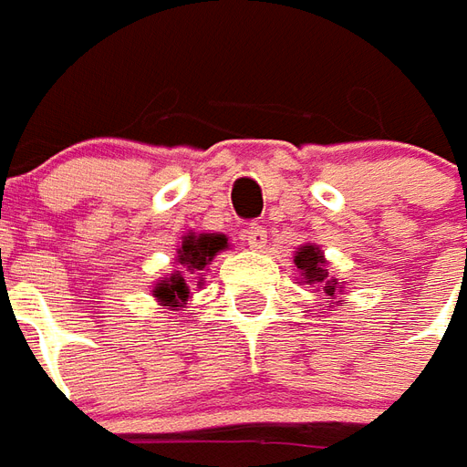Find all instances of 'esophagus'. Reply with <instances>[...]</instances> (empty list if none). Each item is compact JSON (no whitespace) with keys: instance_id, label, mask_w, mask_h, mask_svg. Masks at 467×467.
Segmentation results:
<instances>
[{"instance_id":"34e87169","label":"esophagus","mask_w":467,"mask_h":467,"mask_svg":"<svg viewBox=\"0 0 467 467\" xmlns=\"http://www.w3.org/2000/svg\"><path fill=\"white\" fill-rule=\"evenodd\" d=\"M244 240H247V244H250L253 250H263L265 243H267V230H265L263 224H250V227L244 230Z\"/></svg>"}]
</instances>
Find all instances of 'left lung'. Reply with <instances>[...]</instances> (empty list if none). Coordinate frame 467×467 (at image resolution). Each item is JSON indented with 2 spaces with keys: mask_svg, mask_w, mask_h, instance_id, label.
I'll use <instances>...</instances> for the list:
<instances>
[{
  "mask_svg": "<svg viewBox=\"0 0 467 467\" xmlns=\"http://www.w3.org/2000/svg\"><path fill=\"white\" fill-rule=\"evenodd\" d=\"M295 265L303 270V280H307L310 285H320L327 297H333L337 293V283L330 280L327 273H325V257L320 253V247H315V244L300 247V253L295 254Z\"/></svg>",
  "mask_w": 467,
  "mask_h": 467,
  "instance_id": "left-lung-1",
  "label": "left lung"
}]
</instances>
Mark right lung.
<instances>
[{
	"label": "right lung",
	"instance_id": "1",
	"mask_svg": "<svg viewBox=\"0 0 467 467\" xmlns=\"http://www.w3.org/2000/svg\"><path fill=\"white\" fill-rule=\"evenodd\" d=\"M227 247V237L224 234H200V237H184L182 247L177 253V260L182 265V270L170 277V280H162V283L154 287V297H160V303L172 305V307H180V303H184L190 293H187V275H200L213 263V257L220 250Z\"/></svg>",
	"mask_w": 467,
	"mask_h": 467
}]
</instances>
